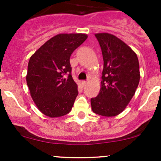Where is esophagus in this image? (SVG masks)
Returning <instances> with one entry per match:
<instances>
[{"mask_svg":"<svg viewBox=\"0 0 161 161\" xmlns=\"http://www.w3.org/2000/svg\"><path fill=\"white\" fill-rule=\"evenodd\" d=\"M86 84H88V81H82V85L83 86H85Z\"/></svg>","mask_w":161,"mask_h":161,"instance_id":"obj_1","label":"esophagus"}]
</instances>
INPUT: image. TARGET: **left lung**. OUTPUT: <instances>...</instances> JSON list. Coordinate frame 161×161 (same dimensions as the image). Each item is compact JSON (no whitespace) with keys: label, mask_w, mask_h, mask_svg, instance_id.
Instances as JSON below:
<instances>
[{"label":"left lung","mask_w":161,"mask_h":161,"mask_svg":"<svg viewBox=\"0 0 161 161\" xmlns=\"http://www.w3.org/2000/svg\"><path fill=\"white\" fill-rule=\"evenodd\" d=\"M103 58L101 88L91 98L94 113L105 117L119 114L134 96L140 74L137 55L122 40L109 33L95 34Z\"/></svg>","instance_id":"left-lung-1"}]
</instances>
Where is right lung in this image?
Segmentation results:
<instances>
[{"instance_id":"obj_1","label":"right lung","mask_w":161,"mask_h":161,"mask_svg":"<svg viewBox=\"0 0 161 161\" xmlns=\"http://www.w3.org/2000/svg\"><path fill=\"white\" fill-rule=\"evenodd\" d=\"M86 39V34H58L31 56L27 85L34 103L43 114L58 118L71 111L79 92L71 74L70 57Z\"/></svg>"}]
</instances>
